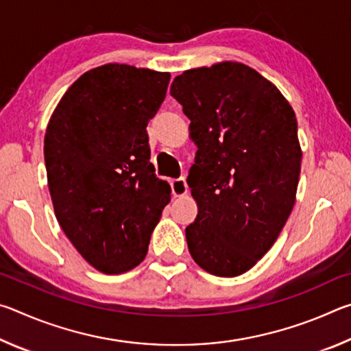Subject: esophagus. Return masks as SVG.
<instances>
[{"label":"esophagus","mask_w":351,"mask_h":351,"mask_svg":"<svg viewBox=\"0 0 351 351\" xmlns=\"http://www.w3.org/2000/svg\"><path fill=\"white\" fill-rule=\"evenodd\" d=\"M187 192H189V187H187L186 178H178V180L171 181V193H173L175 197H184Z\"/></svg>","instance_id":"1"}]
</instances>
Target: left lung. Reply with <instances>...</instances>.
<instances>
[{
    "instance_id": "1",
    "label": "left lung",
    "mask_w": 351,
    "mask_h": 351,
    "mask_svg": "<svg viewBox=\"0 0 351 351\" xmlns=\"http://www.w3.org/2000/svg\"><path fill=\"white\" fill-rule=\"evenodd\" d=\"M197 144L187 184L198 204L189 252L218 277L245 274L274 245L294 207L302 152L282 93L243 63L184 71L170 86Z\"/></svg>"
}]
</instances>
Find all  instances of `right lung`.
I'll return each instance as SVG.
<instances>
[{"label": "right lung", "mask_w": 351, "mask_h": 351, "mask_svg": "<svg viewBox=\"0 0 351 351\" xmlns=\"http://www.w3.org/2000/svg\"><path fill=\"white\" fill-rule=\"evenodd\" d=\"M169 73L110 63L80 75L47 123L45 164L56 217L88 263L133 269L170 201L154 175L147 125L164 102Z\"/></svg>", "instance_id": "obj_1"}]
</instances>
